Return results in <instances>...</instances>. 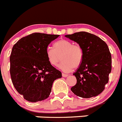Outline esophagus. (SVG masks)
<instances>
[{
	"label": "esophagus",
	"mask_w": 122,
	"mask_h": 122,
	"mask_svg": "<svg viewBox=\"0 0 122 122\" xmlns=\"http://www.w3.org/2000/svg\"><path fill=\"white\" fill-rule=\"evenodd\" d=\"M68 76V74H65V73H62V76H63V77H67Z\"/></svg>",
	"instance_id": "obj_1"
}]
</instances>
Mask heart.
I'll list each match as a JSON object with an SVG mask.
<instances>
[{
  "instance_id": "heart-1",
  "label": "heart",
  "mask_w": 122,
  "mask_h": 122,
  "mask_svg": "<svg viewBox=\"0 0 122 122\" xmlns=\"http://www.w3.org/2000/svg\"><path fill=\"white\" fill-rule=\"evenodd\" d=\"M46 56L49 63L53 66H57L62 59L59 68L63 71L69 72L73 68H77L80 66L84 57V51L79 45L62 39L54 43V49L49 47L46 49Z\"/></svg>"
}]
</instances>
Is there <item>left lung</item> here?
Wrapping results in <instances>:
<instances>
[{"instance_id": "8db88e82", "label": "left lung", "mask_w": 122, "mask_h": 122, "mask_svg": "<svg viewBox=\"0 0 122 122\" xmlns=\"http://www.w3.org/2000/svg\"><path fill=\"white\" fill-rule=\"evenodd\" d=\"M65 36L78 43L84 51L82 62L73 73L77 83L71 90L84 98L98 95L105 89L112 69L111 54L107 44L98 36L86 32Z\"/></svg>"}]
</instances>
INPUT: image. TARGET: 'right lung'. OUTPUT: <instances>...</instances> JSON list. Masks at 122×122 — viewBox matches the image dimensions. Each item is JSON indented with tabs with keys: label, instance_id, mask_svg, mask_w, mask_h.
<instances>
[{
	"label": "right lung",
	"instance_id": "right-lung-1",
	"mask_svg": "<svg viewBox=\"0 0 122 122\" xmlns=\"http://www.w3.org/2000/svg\"><path fill=\"white\" fill-rule=\"evenodd\" d=\"M59 35L33 33L15 44L10 57L11 78L19 94L30 102L49 97L53 82L62 73L49 63L46 49Z\"/></svg>",
	"mask_w": 122,
	"mask_h": 122
}]
</instances>
